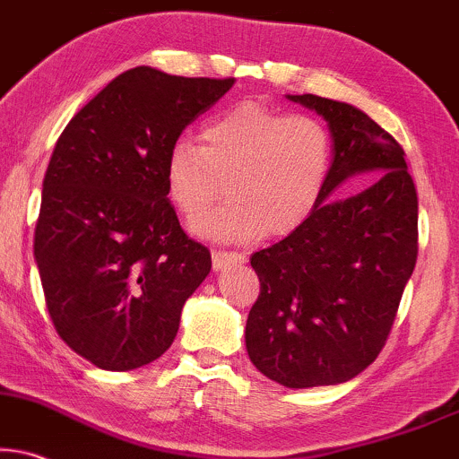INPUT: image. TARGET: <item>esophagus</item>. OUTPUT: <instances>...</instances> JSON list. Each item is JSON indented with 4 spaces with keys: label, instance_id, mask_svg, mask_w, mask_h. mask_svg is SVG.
Wrapping results in <instances>:
<instances>
[{
    "label": "esophagus",
    "instance_id": "obj_1",
    "mask_svg": "<svg viewBox=\"0 0 459 459\" xmlns=\"http://www.w3.org/2000/svg\"><path fill=\"white\" fill-rule=\"evenodd\" d=\"M246 260V256L239 252H229V249H213L212 252V263H213V271H222L226 266L239 264Z\"/></svg>",
    "mask_w": 459,
    "mask_h": 459
}]
</instances>
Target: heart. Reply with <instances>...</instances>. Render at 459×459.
Segmentation results:
<instances>
[{
    "mask_svg": "<svg viewBox=\"0 0 459 459\" xmlns=\"http://www.w3.org/2000/svg\"><path fill=\"white\" fill-rule=\"evenodd\" d=\"M330 165L333 139L320 120L241 101L203 125L201 146L190 139L173 143L165 179L188 222L210 210L226 186L230 201L195 230L207 239L252 243L299 230L320 205Z\"/></svg>",
    "mask_w": 459,
    "mask_h": 459,
    "instance_id": "heart-1",
    "label": "heart"
}]
</instances>
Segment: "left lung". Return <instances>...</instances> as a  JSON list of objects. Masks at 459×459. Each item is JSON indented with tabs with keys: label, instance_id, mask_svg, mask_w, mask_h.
<instances>
[{
	"label": "left lung",
	"instance_id": "1",
	"mask_svg": "<svg viewBox=\"0 0 459 459\" xmlns=\"http://www.w3.org/2000/svg\"><path fill=\"white\" fill-rule=\"evenodd\" d=\"M326 118L333 165L313 216L249 258L260 294L246 326L249 359L286 387L334 385L375 362L417 263V190L404 150L350 103L288 95ZM381 170L368 191L325 196L356 172Z\"/></svg>",
	"mask_w": 459,
	"mask_h": 459
}]
</instances>
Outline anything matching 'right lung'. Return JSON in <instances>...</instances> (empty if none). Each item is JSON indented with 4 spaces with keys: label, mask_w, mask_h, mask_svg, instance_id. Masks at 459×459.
I'll use <instances>...</instances> for the list:
<instances>
[{
    "label": "right lung",
    "mask_w": 459,
    "mask_h": 459,
    "mask_svg": "<svg viewBox=\"0 0 459 459\" xmlns=\"http://www.w3.org/2000/svg\"><path fill=\"white\" fill-rule=\"evenodd\" d=\"M235 78L133 67L63 129L44 176L33 254L55 330L103 370L160 358L212 269L167 199L165 165L184 129Z\"/></svg>",
    "instance_id": "right-lung-1"
}]
</instances>
